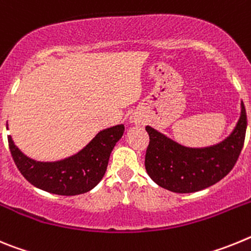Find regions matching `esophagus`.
Segmentation results:
<instances>
[{
    "instance_id": "esophagus-1",
    "label": "esophagus",
    "mask_w": 251,
    "mask_h": 251,
    "mask_svg": "<svg viewBox=\"0 0 251 251\" xmlns=\"http://www.w3.org/2000/svg\"><path fill=\"white\" fill-rule=\"evenodd\" d=\"M130 119H132V122H134V123H139V119L137 118V117H132Z\"/></svg>"
}]
</instances>
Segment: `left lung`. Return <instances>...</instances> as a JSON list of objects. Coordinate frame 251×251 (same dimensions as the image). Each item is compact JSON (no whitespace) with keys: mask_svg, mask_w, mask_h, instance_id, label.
<instances>
[{"mask_svg":"<svg viewBox=\"0 0 251 251\" xmlns=\"http://www.w3.org/2000/svg\"><path fill=\"white\" fill-rule=\"evenodd\" d=\"M247 112L241 114L234 132L212 147L187 148L146 127L150 145L145 166L148 176L158 186L178 194L196 192L215 185L229 174L243 150L247 132Z\"/></svg>","mask_w":251,"mask_h":251,"instance_id":"8db88e82","label":"left lung"}]
</instances>
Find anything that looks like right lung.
I'll return each instance as SVG.
<instances>
[{"label":"right lung","instance_id":"obj_1","mask_svg":"<svg viewBox=\"0 0 251 251\" xmlns=\"http://www.w3.org/2000/svg\"><path fill=\"white\" fill-rule=\"evenodd\" d=\"M123 133V124L101 130L80 152L56 162L28 158L15 146L11 136L7 139L15 165L31 185L50 194L74 196L90 191L100 182L110 153Z\"/></svg>","mask_w":251,"mask_h":251}]
</instances>
